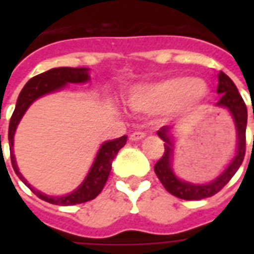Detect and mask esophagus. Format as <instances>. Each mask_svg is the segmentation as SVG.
Returning a JSON list of instances; mask_svg holds the SVG:
<instances>
[{
  "label": "esophagus",
  "mask_w": 254,
  "mask_h": 254,
  "mask_svg": "<svg viewBox=\"0 0 254 254\" xmlns=\"http://www.w3.org/2000/svg\"><path fill=\"white\" fill-rule=\"evenodd\" d=\"M145 133L143 131H134V133H131L130 134V139L131 141H139V139H142L145 137Z\"/></svg>",
  "instance_id": "34e87169"
}]
</instances>
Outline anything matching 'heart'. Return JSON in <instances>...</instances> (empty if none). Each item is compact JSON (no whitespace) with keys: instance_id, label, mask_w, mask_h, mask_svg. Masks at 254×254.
Returning <instances> with one entry per match:
<instances>
[{"instance_id":"b5f03b06","label":"heart","mask_w":254,"mask_h":254,"mask_svg":"<svg viewBox=\"0 0 254 254\" xmlns=\"http://www.w3.org/2000/svg\"><path fill=\"white\" fill-rule=\"evenodd\" d=\"M207 95L208 87L204 81L179 75L135 88L129 96V104L135 111L145 113L189 112L199 107Z\"/></svg>"}]
</instances>
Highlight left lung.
<instances>
[{"instance_id":"obj_1","label":"left lung","mask_w":254,"mask_h":254,"mask_svg":"<svg viewBox=\"0 0 254 254\" xmlns=\"http://www.w3.org/2000/svg\"><path fill=\"white\" fill-rule=\"evenodd\" d=\"M217 93L221 95L217 105L227 108L232 113L233 119H235V124H236L237 127L239 145H237L236 157L233 158L232 162L229 163V166L224 170V173L221 174L220 177H217L215 181H212L211 183H207V185H192V183H187V182L178 179L174 175L173 169H171L173 145H171V141H170V127H163L161 130H158L159 138L163 139V142H165V153H163L162 158L155 163L154 171L159 181H161V183L163 185V187L171 195L179 197V199H185V200H200V199L213 196L215 193L219 192L232 179V177L236 174V171L241 166L243 161H244L245 149H247L245 130H247V121H248L247 105H245L244 100H243L241 95L237 91L235 83L224 72L219 73Z\"/></svg>"}]
</instances>
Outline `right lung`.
<instances>
[{
	"instance_id": "add662e5",
	"label": "right lung",
	"mask_w": 254,
	"mask_h": 254,
	"mask_svg": "<svg viewBox=\"0 0 254 254\" xmlns=\"http://www.w3.org/2000/svg\"><path fill=\"white\" fill-rule=\"evenodd\" d=\"M89 79L87 68H71V67H59V68H53L46 71L43 73H39L33 79H30L23 89L18 96L17 105L14 109L11 119L9 124V146H10V158H11V166L18 177L25 182V185L30 187V190L37 195L39 199L45 201H49L51 204L57 205H75L85 203L92 199H95L101 191L104 186L107 183L108 177L111 174L112 170V161L119 153L121 147L127 143V135H123L120 138H116L113 141H108L103 143V146L100 147L99 153L96 155L95 163L92 165L91 171L88 173L85 181L81 183V186L77 190H75L72 193H69L67 196L53 197L47 196L45 193H41L37 190L31 189L29 183H26L25 178L22 177L21 173L18 171L17 163L13 154V137L15 127L18 123L21 121L22 116L26 112V109L30 107V104L38 97L50 93V92L61 89L64 87L67 83H84Z\"/></svg>"
}]
</instances>
